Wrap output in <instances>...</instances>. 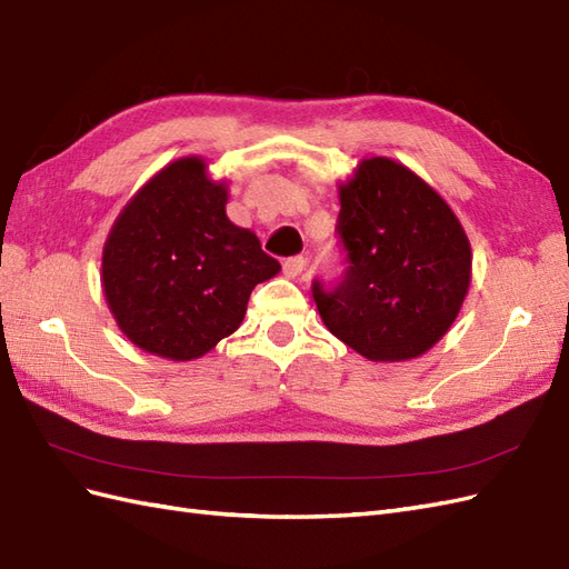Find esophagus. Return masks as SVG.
<instances>
[{"label":"esophagus","instance_id":"esophagus-1","mask_svg":"<svg viewBox=\"0 0 569 569\" xmlns=\"http://www.w3.org/2000/svg\"><path fill=\"white\" fill-rule=\"evenodd\" d=\"M305 264H308V261H305L302 257H290V259H286V261H283L286 279H298V276L305 271Z\"/></svg>","mask_w":569,"mask_h":569}]
</instances>
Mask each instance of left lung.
<instances>
[{
    "mask_svg": "<svg viewBox=\"0 0 569 569\" xmlns=\"http://www.w3.org/2000/svg\"><path fill=\"white\" fill-rule=\"evenodd\" d=\"M343 281L312 296L325 327L372 362L428 353L461 312L471 286V242L457 213L411 168L362 158L339 182Z\"/></svg>",
    "mask_w": 569,
    "mask_h": 569,
    "instance_id": "left-lung-1",
    "label": "left lung"
}]
</instances>
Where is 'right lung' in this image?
Here are the masks:
<instances>
[{
    "mask_svg": "<svg viewBox=\"0 0 569 569\" xmlns=\"http://www.w3.org/2000/svg\"><path fill=\"white\" fill-rule=\"evenodd\" d=\"M228 182L203 156L146 180L108 232L100 286L120 331L141 351L187 362L238 331L252 288L281 264L226 213Z\"/></svg>",
    "mask_w": 569,
    "mask_h": 569,
    "instance_id": "obj_1",
    "label": "right lung"
}]
</instances>
